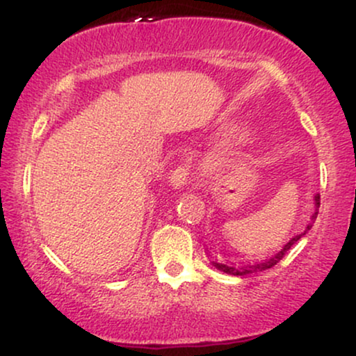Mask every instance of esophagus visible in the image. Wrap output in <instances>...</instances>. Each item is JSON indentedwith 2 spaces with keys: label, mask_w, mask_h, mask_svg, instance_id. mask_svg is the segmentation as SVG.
<instances>
[{
  "label": "esophagus",
  "mask_w": 356,
  "mask_h": 356,
  "mask_svg": "<svg viewBox=\"0 0 356 356\" xmlns=\"http://www.w3.org/2000/svg\"><path fill=\"white\" fill-rule=\"evenodd\" d=\"M191 181V172L187 167H177V169L172 170L169 175V184L172 189H182L186 187Z\"/></svg>",
  "instance_id": "34e87169"
}]
</instances>
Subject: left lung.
<instances>
[{"mask_svg":"<svg viewBox=\"0 0 356 356\" xmlns=\"http://www.w3.org/2000/svg\"><path fill=\"white\" fill-rule=\"evenodd\" d=\"M313 202H314V212H313L312 216H309V220H308V224H306L305 231L301 232V234H295V236H293V238L289 239L288 243H286L284 246L281 248L280 251H277L275 256L268 257V259L252 261V263H249V261H241V263H239V261H238V263H234V261H231V259H227V261L212 259V261H211V263H212V266H214V268H218L219 271H222V273H227V275H234V276H248V275H254V273L266 271V269L273 268V266H275L276 263H280V261L283 259V256L286 254V252L289 251V249H291L293 244H295L298 239H301V238H303V236L306 234V232H308V231L312 229V227H313V222H314V219H316V216H318V207H320V194H314V197H313ZM207 254L212 256L211 252H209V248H207Z\"/></svg>","mask_w":356,"mask_h":356,"instance_id":"obj_1","label":"left lung"}]
</instances>
